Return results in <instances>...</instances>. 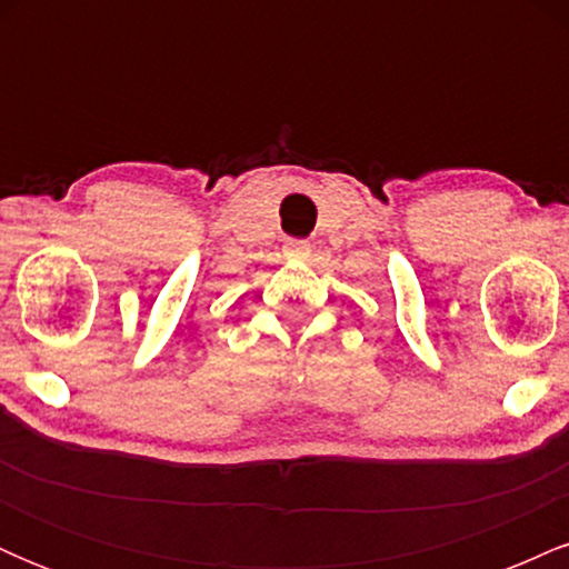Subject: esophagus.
<instances>
[{"label":"esophagus","instance_id":"obj_1","mask_svg":"<svg viewBox=\"0 0 569 569\" xmlns=\"http://www.w3.org/2000/svg\"><path fill=\"white\" fill-rule=\"evenodd\" d=\"M310 251H312V246L307 243V240H286V246H283L286 259H307L310 257Z\"/></svg>","mask_w":569,"mask_h":569}]
</instances>
